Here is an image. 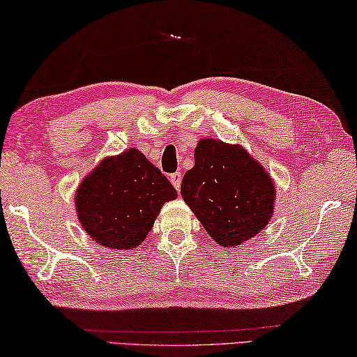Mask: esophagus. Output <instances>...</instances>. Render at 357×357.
I'll return each mask as SVG.
<instances>
[{
	"mask_svg": "<svg viewBox=\"0 0 357 357\" xmlns=\"http://www.w3.org/2000/svg\"><path fill=\"white\" fill-rule=\"evenodd\" d=\"M169 178H171V183L174 185V188L178 191L180 190V185H182V174H180V172L171 174V177H169Z\"/></svg>",
	"mask_w": 357,
	"mask_h": 357,
	"instance_id": "1",
	"label": "esophagus"
}]
</instances>
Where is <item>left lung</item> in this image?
<instances>
[{
  "label": "left lung",
  "mask_w": 357,
  "mask_h": 357,
  "mask_svg": "<svg viewBox=\"0 0 357 357\" xmlns=\"http://www.w3.org/2000/svg\"><path fill=\"white\" fill-rule=\"evenodd\" d=\"M183 201L221 247H237L268 225L275 183L261 162L241 144L201 139L195 166L182 180Z\"/></svg>",
  "instance_id": "8db88e82"
}]
</instances>
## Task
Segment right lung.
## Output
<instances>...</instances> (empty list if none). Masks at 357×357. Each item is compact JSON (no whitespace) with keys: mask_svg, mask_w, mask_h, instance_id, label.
Listing matches in <instances>:
<instances>
[{"mask_svg":"<svg viewBox=\"0 0 357 357\" xmlns=\"http://www.w3.org/2000/svg\"><path fill=\"white\" fill-rule=\"evenodd\" d=\"M177 197L171 182L136 147L107 156L82 180L75 212L85 232L110 250L145 241L161 207Z\"/></svg>","mask_w":357,"mask_h":357,"instance_id":"right-lung-1","label":"right lung"}]
</instances>
